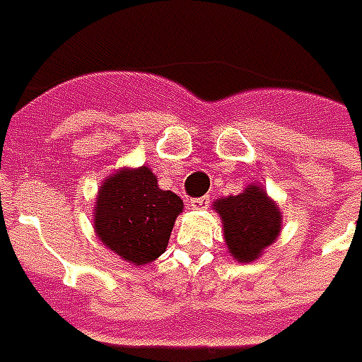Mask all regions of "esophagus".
<instances>
[{
  "label": "esophagus",
  "mask_w": 362,
  "mask_h": 362,
  "mask_svg": "<svg viewBox=\"0 0 362 362\" xmlns=\"http://www.w3.org/2000/svg\"><path fill=\"white\" fill-rule=\"evenodd\" d=\"M209 202H210L209 197H201V199H193V201H191V206H193L194 210H201V209H206V206H209Z\"/></svg>",
  "instance_id": "obj_1"
}]
</instances>
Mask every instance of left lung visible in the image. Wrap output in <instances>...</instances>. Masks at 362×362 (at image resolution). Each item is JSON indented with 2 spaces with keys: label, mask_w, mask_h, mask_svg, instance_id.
Returning a JSON list of instances; mask_svg holds the SVG:
<instances>
[{
  "label": "left lung",
  "mask_w": 362,
  "mask_h": 362,
  "mask_svg": "<svg viewBox=\"0 0 362 362\" xmlns=\"http://www.w3.org/2000/svg\"><path fill=\"white\" fill-rule=\"evenodd\" d=\"M212 209L222 220L224 242L238 263L261 257L283 228L279 204L257 183L247 185L242 193L216 199Z\"/></svg>",
  "instance_id": "left-lung-1"
}]
</instances>
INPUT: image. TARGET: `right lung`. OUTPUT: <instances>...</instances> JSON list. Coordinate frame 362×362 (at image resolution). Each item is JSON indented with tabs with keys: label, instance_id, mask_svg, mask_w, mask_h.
<instances>
[{
	"label": "right lung",
	"instance_id": "add662e5",
	"mask_svg": "<svg viewBox=\"0 0 362 362\" xmlns=\"http://www.w3.org/2000/svg\"><path fill=\"white\" fill-rule=\"evenodd\" d=\"M183 201L161 191L148 165L120 168L105 179L93 206V228L107 250L132 265H146L168 250Z\"/></svg>",
	"mask_w": 362,
	"mask_h": 362
}]
</instances>
